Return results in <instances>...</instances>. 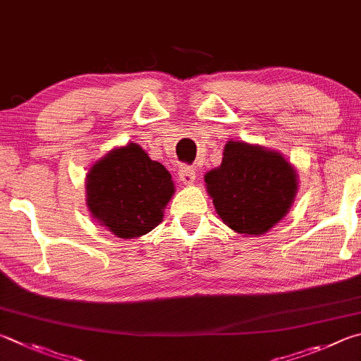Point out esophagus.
Instances as JSON below:
<instances>
[{
    "label": "esophagus",
    "instance_id": "esophagus-1",
    "mask_svg": "<svg viewBox=\"0 0 361 361\" xmlns=\"http://www.w3.org/2000/svg\"><path fill=\"white\" fill-rule=\"evenodd\" d=\"M177 176H179V179L184 182L185 185H190V184H193L195 179H197V171H195L193 166H187V164H182Z\"/></svg>",
    "mask_w": 361,
    "mask_h": 361
}]
</instances>
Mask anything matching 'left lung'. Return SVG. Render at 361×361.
Returning <instances> with one entry per match:
<instances>
[{"label": "left lung", "instance_id": "left-lung-1", "mask_svg": "<svg viewBox=\"0 0 361 361\" xmlns=\"http://www.w3.org/2000/svg\"><path fill=\"white\" fill-rule=\"evenodd\" d=\"M216 211L241 235H263L293 203L296 173L281 154L230 141L217 169L204 176Z\"/></svg>", "mask_w": 361, "mask_h": 361}]
</instances>
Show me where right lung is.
I'll return each mask as SVG.
<instances>
[{"mask_svg": "<svg viewBox=\"0 0 361 361\" xmlns=\"http://www.w3.org/2000/svg\"><path fill=\"white\" fill-rule=\"evenodd\" d=\"M173 193L168 169L133 142L94 163L87 177L88 209L101 225L123 239L154 230Z\"/></svg>", "mask_w": 361, "mask_h": 361, "instance_id": "1", "label": "right lung"}]
</instances>
